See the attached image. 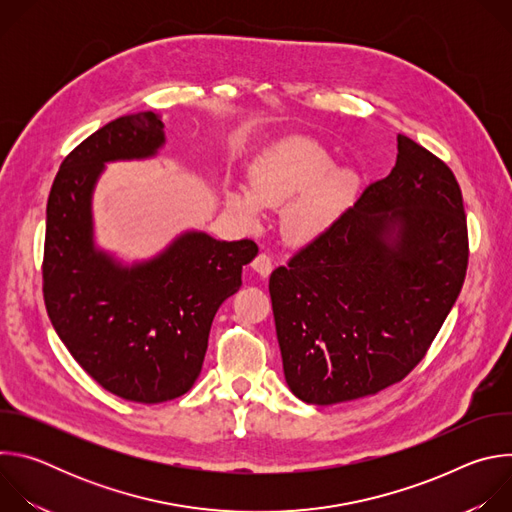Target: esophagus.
<instances>
[{
	"mask_svg": "<svg viewBox=\"0 0 512 512\" xmlns=\"http://www.w3.org/2000/svg\"><path fill=\"white\" fill-rule=\"evenodd\" d=\"M251 267H253L261 277H267V275L271 273V269H273V263H271V257H269V255L259 253V255L253 259Z\"/></svg>",
	"mask_w": 512,
	"mask_h": 512,
	"instance_id": "obj_1",
	"label": "esophagus"
}]
</instances>
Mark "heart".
Masks as SVG:
<instances>
[{
  "label": "heart",
  "mask_w": 512,
  "mask_h": 512,
  "mask_svg": "<svg viewBox=\"0 0 512 512\" xmlns=\"http://www.w3.org/2000/svg\"><path fill=\"white\" fill-rule=\"evenodd\" d=\"M350 170L332 168L330 154L308 137H289L267 148L251 168L247 190H227V206L247 227L259 225V210L281 208L291 198L281 229L289 243L308 245L342 212L356 190Z\"/></svg>",
  "instance_id": "heart-1"
}]
</instances>
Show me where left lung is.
Instances as JSON below:
<instances>
[{
	"instance_id": "1",
	"label": "left lung",
	"mask_w": 512,
	"mask_h": 512,
	"mask_svg": "<svg viewBox=\"0 0 512 512\" xmlns=\"http://www.w3.org/2000/svg\"><path fill=\"white\" fill-rule=\"evenodd\" d=\"M391 174L269 277L285 383L312 405L405 379L454 308L468 229L454 172L397 135Z\"/></svg>"
}]
</instances>
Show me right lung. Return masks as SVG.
Listing matches in <instances>:
<instances>
[{
  "mask_svg": "<svg viewBox=\"0 0 512 512\" xmlns=\"http://www.w3.org/2000/svg\"><path fill=\"white\" fill-rule=\"evenodd\" d=\"M162 117H119L72 150L46 206L44 304L81 367L109 393L164 403L190 391L202 371L216 310L241 287L257 245L178 235L152 259L123 265L95 245L93 192L109 162L154 158Z\"/></svg>",
  "mask_w": 512,
  "mask_h": 512,
  "instance_id": "add662e5",
  "label": "right lung"
}]
</instances>
